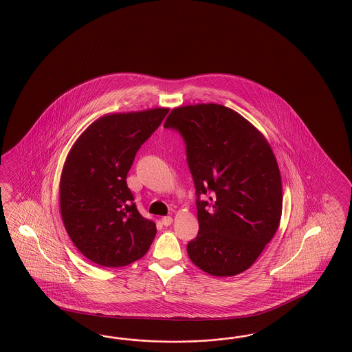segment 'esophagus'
Segmentation results:
<instances>
[{"label":"esophagus","mask_w":352,"mask_h":352,"mask_svg":"<svg viewBox=\"0 0 352 352\" xmlns=\"http://www.w3.org/2000/svg\"><path fill=\"white\" fill-rule=\"evenodd\" d=\"M171 221H173V218L171 217H164V218L162 219V226H165V227H168V226H170Z\"/></svg>","instance_id":"esophagus-1"}]
</instances>
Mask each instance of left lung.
Instances as JSON below:
<instances>
[{"label": "left lung", "mask_w": 352, "mask_h": 352, "mask_svg": "<svg viewBox=\"0 0 352 352\" xmlns=\"http://www.w3.org/2000/svg\"><path fill=\"white\" fill-rule=\"evenodd\" d=\"M164 128L181 134L196 188L200 229L187 245L190 261L215 276L248 270L282 215L280 173L269 143L221 104L177 107Z\"/></svg>", "instance_id": "left-lung-1"}]
</instances>
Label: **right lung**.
Wrapping results in <instances>:
<instances>
[{"instance_id":"1","label":"right lung","mask_w":352,"mask_h":352,"mask_svg":"<svg viewBox=\"0 0 352 352\" xmlns=\"http://www.w3.org/2000/svg\"><path fill=\"white\" fill-rule=\"evenodd\" d=\"M168 109L106 115L91 124L67 155L60 210L76 248L101 266H125L148 251L156 224L143 218L126 186L135 153Z\"/></svg>"}]
</instances>
